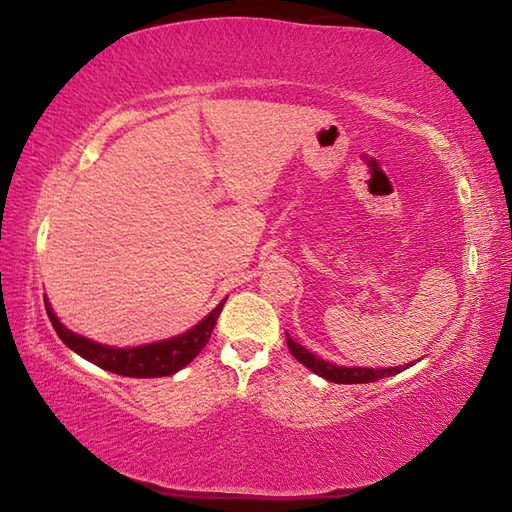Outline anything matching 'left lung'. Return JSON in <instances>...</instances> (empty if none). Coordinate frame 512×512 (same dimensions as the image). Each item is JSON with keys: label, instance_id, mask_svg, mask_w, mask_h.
Masks as SVG:
<instances>
[{"label": "left lung", "instance_id": "left-lung-1", "mask_svg": "<svg viewBox=\"0 0 512 512\" xmlns=\"http://www.w3.org/2000/svg\"><path fill=\"white\" fill-rule=\"evenodd\" d=\"M286 344L290 353H293V357L297 359V362H301L303 366H306L308 370H312L314 375H319L331 383H375L377 379H383V377H392V375H398V372L407 370L411 364L407 366H390V368H362V366H338V364H331V362H325L323 357L310 353L306 347H301V344H297L293 338L288 336L286 331Z\"/></svg>", "mask_w": 512, "mask_h": 512}]
</instances>
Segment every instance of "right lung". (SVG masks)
I'll list each match as a JSON object with an SVG mask.
<instances>
[{"label":"right lung","mask_w":512,"mask_h":512,"mask_svg":"<svg viewBox=\"0 0 512 512\" xmlns=\"http://www.w3.org/2000/svg\"><path fill=\"white\" fill-rule=\"evenodd\" d=\"M226 299L219 301L202 321L183 331V334L163 338L157 342L137 344V347H109V344H101L92 338L75 334L73 329H68L58 316H55L47 297H45V308L55 334H58L66 347L75 351L77 355L88 359V362H92L94 366L114 372V375L153 379V377H170L174 372L183 370L191 359L206 347V342H209L213 334L217 316L222 312Z\"/></svg>","instance_id":"1"}]
</instances>
